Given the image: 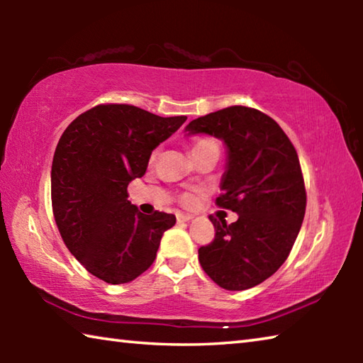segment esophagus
Listing matches in <instances>:
<instances>
[{"label": "esophagus", "instance_id": "1", "mask_svg": "<svg viewBox=\"0 0 363 363\" xmlns=\"http://www.w3.org/2000/svg\"><path fill=\"white\" fill-rule=\"evenodd\" d=\"M192 218H194L192 214H184V213H177V214H176L177 223H189V220L192 219Z\"/></svg>", "mask_w": 363, "mask_h": 363}]
</instances>
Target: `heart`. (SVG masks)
<instances>
[{
    "label": "heart",
    "instance_id": "b5f03b06",
    "mask_svg": "<svg viewBox=\"0 0 363 363\" xmlns=\"http://www.w3.org/2000/svg\"><path fill=\"white\" fill-rule=\"evenodd\" d=\"M211 145H218L216 140L211 139V138H200V139H196V140H194V144H192V153L195 155L196 152L203 150V149H206V147H211ZM153 158H155V153H153V155H152V162H153ZM199 194H200L199 189L184 190V192L179 194V203L182 206H187V208L189 206H194L195 201H196V195H199Z\"/></svg>",
    "mask_w": 363,
    "mask_h": 363
}]
</instances>
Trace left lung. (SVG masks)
Segmentation results:
<instances>
[{"label": "left lung", "mask_w": 363, "mask_h": 363, "mask_svg": "<svg viewBox=\"0 0 363 363\" xmlns=\"http://www.w3.org/2000/svg\"><path fill=\"white\" fill-rule=\"evenodd\" d=\"M189 134L223 139L229 162L216 205L238 214L214 219V240L199 261L214 284L242 291L262 284L286 261L306 213L296 149L277 121L257 108L232 106L190 121Z\"/></svg>", "instance_id": "obj_1"}]
</instances>
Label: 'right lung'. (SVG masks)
Masks as SVG:
<instances>
[{
	"label": "right lung",
	"mask_w": 363,
	"mask_h": 363,
	"mask_svg": "<svg viewBox=\"0 0 363 363\" xmlns=\"http://www.w3.org/2000/svg\"><path fill=\"white\" fill-rule=\"evenodd\" d=\"M186 120L130 104H99L60 136L51 169L54 219L65 247L94 277L128 284L155 261L176 216L139 213L128 200V184L144 176L152 150Z\"/></svg>",
	"instance_id": "1"
}]
</instances>
